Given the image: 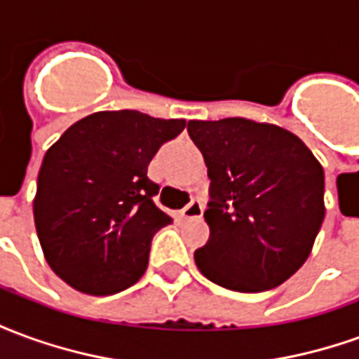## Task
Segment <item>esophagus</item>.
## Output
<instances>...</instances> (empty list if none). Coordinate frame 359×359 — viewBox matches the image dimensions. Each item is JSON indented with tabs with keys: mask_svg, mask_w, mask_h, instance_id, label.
Here are the masks:
<instances>
[{
	"mask_svg": "<svg viewBox=\"0 0 359 359\" xmlns=\"http://www.w3.org/2000/svg\"><path fill=\"white\" fill-rule=\"evenodd\" d=\"M203 213V203L200 200H192L184 210H180V217L182 219H200Z\"/></svg>",
	"mask_w": 359,
	"mask_h": 359,
	"instance_id": "obj_1",
	"label": "esophagus"
}]
</instances>
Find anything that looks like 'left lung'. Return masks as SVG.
<instances>
[{"instance_id":"8db88e82","label":"left lung","mask_w":359,"mask_h":359,"mask_svg":"<svg viewBox=\"0 0 359 359\" xmlns=\"http://www.w3.org/2000/svg\"><path fill=\"white\" fill-rule=\"evenodd\" d=\"M210 177V241L198 269L234 292L283 285L308 259L325 217V175L308 146L250 118L190 121Z\"/></svg>"}]
</instances>
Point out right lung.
I'll use <instances>...</instances> for the list:
<instances>
[{
  "label": "right lung",
  "mask_w": 359,
  "mask_h": 359,
  "mask_svg": "<svg viewBox=\"0 0 359 359\" xmlns=\"http://www.w3.org/2000/svg\"><path fill=\"white\" fill-rule=\"evenodd\" d=\"M184 118L134 109L100 111L76 121L43 156L34 198L36 233L59 278L107 296L148 267L154 234L172 219L154 203L159 184L148 165Z\"/></svg>",
  "instance_id": "right-lung-1"
}]
</instances>
